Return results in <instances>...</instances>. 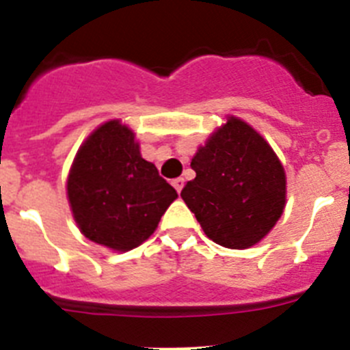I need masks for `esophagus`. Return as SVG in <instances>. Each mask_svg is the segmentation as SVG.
<instances>
[{"mask_svg":"<svg viewBox=\"0 0 350 350\" xmlns=\"http://www.w3.org/2000/svg\"><path fill=\"white\" fill-rule=\"evenodd\" d=\"M172 185L175 187V189H177V193H180V191L184 189V178H182V177L175 178V180L172 182Z\"/></svg>","mask_w":350,"mask_h":350,"instance_id":"esophagus-1","label":"esophagus"}]
</instances>
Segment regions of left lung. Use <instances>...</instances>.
I'll use <instances>...</instances> for the list:
<instances>
[{
	"mask_svg": "<svg viewBox=\"0 0 350 350\" xmlns=\"http://www.w3.org/2000/svg\"><path fill=\"white\" fill-rule=\"evenodd\" d=\"M196 178L180 196L206 237L228 249L261 242L286 206V172L265 138L238 117L198 148L191 161Z\"/></svg>",
	"mask_w": 350,
	"mask_h": 350,
	"instance_id": "8db88e82",
	"label": "left lung"
}]
</instances>
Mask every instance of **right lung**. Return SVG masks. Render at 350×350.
I'll use <instances>...</instances> for the list:
<instances>
[{"instance_id":"add662e5","label":"right lung","mask_w":350,"mask_h":350,"mask_svg":"<svg viewBox=\"0 0 350 350\" xmlns=\"http://www.w3.org/2000/svg\"><path fill=\"white\" fill-rule=\"evenodd\" d=\"M66 194L80 233L117 252L144 243L178 196L119 119L98 126L80 145Z\"/></svg>"}]
</instances>
